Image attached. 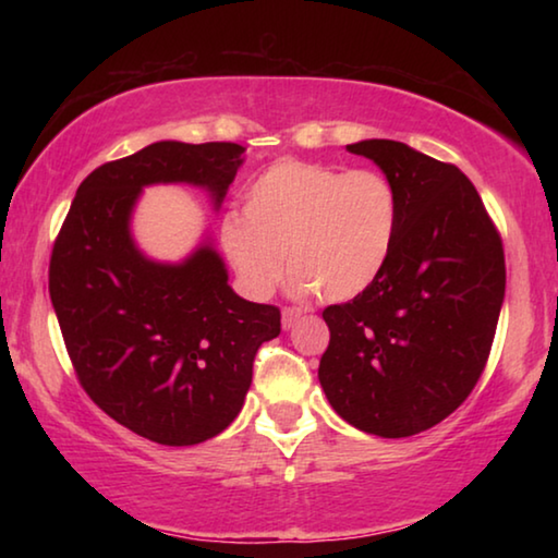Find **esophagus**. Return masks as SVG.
Returning <instances> with one entry per match:
<instances>
[{
	"label": "esophagus",
	"instance_id": "1",
	"mask_svg": "<svg viewBox=\"0 0 558 558\" xmlns=\"http://www.w3.org/2000/svg\"><path fill=\"white\" fill-rule=\"evenodd\" d=\"M300 317H302V310L300 307H286V310H282V327H286V329L295 327V323H298Z\"/></svg>",
	"mask_w": 558,
	"mask_h": 558
}]
</instances>
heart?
I'll return each instance as SVG.
<instances>
[{
	"label": "heart",
	"mask_w": 558,
	"mask_h": 558,
	"mask_svg": "<svg viewBox=\"0 0 558 558\" xmlns=\"http://www.w3.org/2000/svg\"><path fill=\"white\" fill-rule=\"evenodd\" d=\"M399 233V196L376 169L280 159L243 194V216L223 219L226 256L256 295L288 276L300 292L342 302L381 276Z\"/></svg>",
	"instance_id": "b5f03b06"
}]
</instances>
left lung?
Returning <instances> with one entry per match:
<instances>
[{"mask_svg":"<svg viewBox=\"0 0 558 558\" xmlns=\"http://www.w3.org/2000/svg\"><path fill=\"white\" fill-rule=\"evenodd\" d=\"M347 149L391 179L399 233L381 276L323 310L317 376L347 423L409 438L448 418L485 372L505 300L502 235L456 165L396 140Z\"/></svg>","mask_w":558,"mask_h":558,"instance_id":"8db88e82","label":"left lung"}]
</instances>
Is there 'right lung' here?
<instances>
[{"instance_id": "right-lung-1", "label": "right lung", "mask_w": 558, "mask_h": 558, "mask_svg": "<svg viewBox=\"0 0 558 558\" xmlns=\"http://www.w3.org/2000/svg\"><path fill=\"white\" fill-rule=\"evenodd\" d=\"M235 143H155L83 179L53 241L49 292L73 372L112 421L159 446H196L239 415L280 307L235 295L204 245L182 266L140 256L128 221L140 189L189 182L216 202L239 172Z\"/></svg>"}]
</instances>
